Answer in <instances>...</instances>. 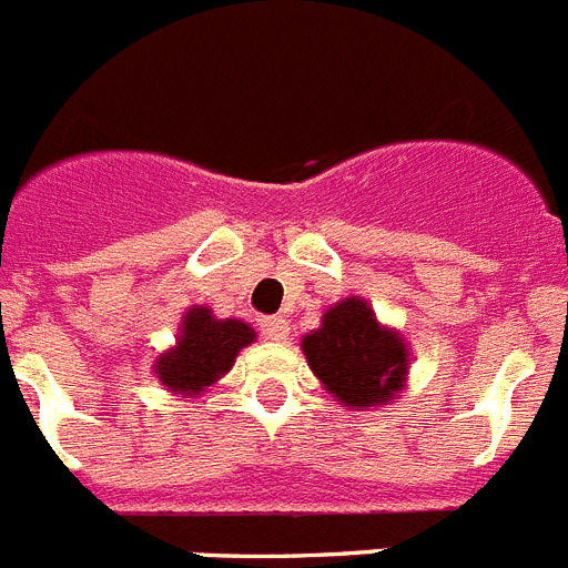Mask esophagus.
Here are the masks:
<instances>
[{
	"instance_id": "esophagus-1",
	"label": "esophagus",
	"mask_w": 568,
	"mask_h": 568,
	"mask_svg": "<svg viewBox=\"0 0 568 568\" xmlns=\"http://www.w3.org/2000/svg\"><path fill=\"white\" fill-rule=\"evenodd\" d=\"M260 331H263L265 339H285L288 336V322L283 316H263L260 320Z\"/></svg>"
}]
</instances>
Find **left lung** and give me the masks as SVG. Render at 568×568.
Listing matches in <instances>:
<instances>
[{"mask_svg": "<svg viewBox=\"0 0 568 568\" xmlns=\"http://www.w3.org/2000/svg\"><path fill=\"white\" fill-rule=\"evenodd\" d=\"M305 359L345 407L382 405L405 379V342L376 322L367 303L351 296L322 316L303 339Z\"/></svg>", "mask_w": 568, "mask_h": 568, "instance_id": "left-lung-1", "label": "left lung"}]
</instances>
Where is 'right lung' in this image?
<instances>
[{
    "instance_id": "1",
    "label": "right lung",
    "mask_w": 568,
    "mask_h": 568,
    "mask_svg": "<svg viewBox=\"0 0 568 568\" xmlns=\"http://www.w3.org/2000/svg\"><path fill=\"white\" fill-rule=\"evenodd\" d=\"M254 342V331L240 320H214L209 308H192L183 316V334L175 351L155 365L170 390L201 393L232 367L240 347Z\"/></svg>"
}]
</instances>
